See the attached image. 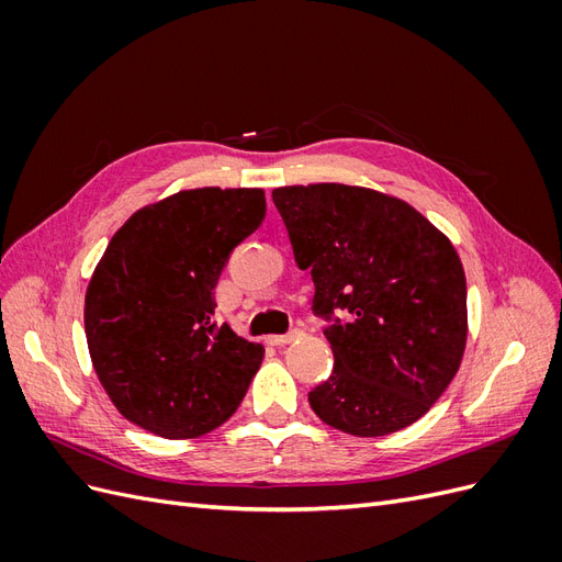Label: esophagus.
Returning <instances> with one entry per match:
<instances>
[{"mask_svg": "<svg viewBox=\"0 0 562 562\" xmlns=\"http://www.w3.org/2000/svg\"><path fill=\"white\" fill-rule=\"evenodd\" d=\"M300 335V330L295 328V330H291L288 335H271L267 342L271 345V347H283V345H288V342H293V339Z\"/></svg>", "mask_w": 562, "mask_h": 562, "instance_id": "34e87169", "label": "esophagus"}]
</instances>
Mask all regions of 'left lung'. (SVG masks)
<instances>
[{
    "mask_svg": "<svg viewBox=\"0 0 562 562\" xmlns=\"http://www.w3.org/2000/svg\"><path fill=\"white\" fill-rule=\"evenodd\" d=\"M312 312L330 321L335 368L310 391L333 429L375 438L411 427L452 382L467 347L459 255L411 203L339 182L271 192ZM339 311L346 318L339 322Z\"/></svg>",
    "mask_w": 562,
    "mask_h": 562,
    "instance_id": "obj_1",
    "label": "left lung"
}]
</instances>
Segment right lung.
<instances>
[{"label": "right lung", "instance_id": "add662e5", "mask_svg": "<svg viewBox=\"0 0 562 562\" xmlns=\"http://www.w3.org/2000/svg\"><path fill=\"white\" fill-rule=\"evenodd\" d=\"M265 211L262 190L201 187L140 209L112 236L83 326L98 380L128 422L196 438L241 405L265 349L217 326L213 291Z\"/></svg>", "mask_w": 562, "mask_h": 562}]
</instances>
